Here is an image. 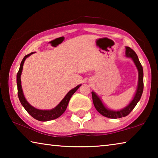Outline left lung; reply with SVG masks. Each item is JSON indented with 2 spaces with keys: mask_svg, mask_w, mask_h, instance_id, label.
<instances>
[{
  "mask_svg": "<svg viewBox=\"0 0 158 158\" xmlns=\"http://www.w3.org/2000/svg\"><path fill=\"white\" fill-rule=\"evenodd\" d=\"M125 56L127 57L130 58L133 60L135 66L137 67L138 70V85L137 89L136 90L135 95L134 96L132 100L129 103V105L125 106L121 110H111L104 105L102 102L99 98V96L96 94L94 91H92V98L93 105L99 113L101 114L102 116L109 118H119L125 117L127 116L131 111L133 110V109L137 105L138 102L140 100L141 95H142L143 90V68L141 66V64L139 62L138 56L134 51L129 47H125Z\"/></svg>",
  "mask_w": 158,
  "mask_h": 158,
  "instance_id": "8db88e82",
  "label": "left lung"
}]
</instances>
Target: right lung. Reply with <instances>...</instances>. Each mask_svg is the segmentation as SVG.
<instances>
[{
	"instance_id": "1",
	"label": "right lung",
	"mask_w": 158,
	"mask_h": 158,
	"mask_svg": "<svg viewBox=\"0 0 158 158\" xmlns=\"http://www.w3.org/2000/svg\"><path fill=\"white\" fill-rule=\"evenodd\" d=\"M33 53H34V52H31V53H29L28 55H26L25 56L23 57V60L21 63L19 69V72L17 74L18 97L19 99L21 104L22 105L23 107H24L26 111H27L32 117H33L35 119H36L37 121H52V120H54L56 118H57L60 117L61 115L65 112L71 97L73 96L74 93L77 91V89L81 86V84L78 85L75 88H74V89L69 90V91L67 93L65 97H64L63 100L60 101V102L53 109H50V110H41V109L35 108L34 106L31 105L28 102V101L26 100L24 95H23V93L22 87H21V73H22L23 63H24V61L26 60V58L30 56L31 55L33 54Z\"/></svg>"
}]
</instances>
